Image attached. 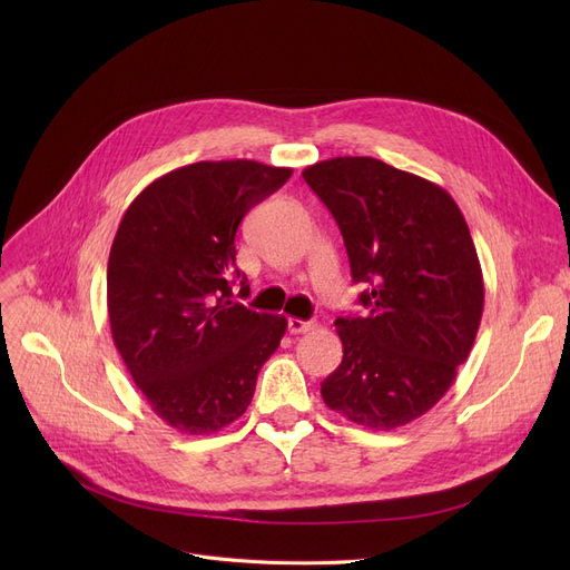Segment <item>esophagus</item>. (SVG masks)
I'll return each mask as SVG.
<instances>
[{"label": "esophagus", "instance_id": "34e87169", "mask_svg": "<svg viewBox=\"0 0 570 570\" xmlns=\"http://www.w3.org/2000/svg\"><path fill=\"white\" fill-rule=\"evenodd\" d=\"M316 323L314 321H301V318H288V333L291 335H301L314 331Z\"/></svg>", "mask_w": 570, "mask_h": 570}]
</instances>
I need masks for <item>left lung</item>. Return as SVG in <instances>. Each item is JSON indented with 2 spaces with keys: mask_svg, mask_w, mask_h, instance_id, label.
Wrapping results in <instances>:
<instances>
[{
  "mask_svg": "<svg viewBox=\"0 0 570 570\" xmlns=\"http://www.w3.org/2000/svg\"><path fill=\"white\" fill-rule=\"evenodd\" d=\"M335 217L367 316H340L342 365L323 402L370 430L428 413L453 385L481 325L483 269L458 203L425 177L372 157L303 170Z\"/></svg>",
  "mask_w": 570,
  "mask_h": 570,
  "instance_id": "left-lung-1",
  "label": "left lung"
}]
</instances>
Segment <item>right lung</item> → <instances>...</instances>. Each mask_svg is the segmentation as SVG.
I'll return each mask as SVG.
<instances>
[{"mask_svg": "<svg viewBox=\"0 0 570 570\" xmlns=\"http://www.w3.org/2000/svg\"><path fill=\"white\" fill-rule=\"evenodd\" d=\"M291 168L198 161L147 185L119 222L108 258L112 342L166 425L213 434L243 415L286 318L233 301L247 293L235 233Z\"/></svg>", "mask_w": 570, "mask_h": 570, "instance_id": "add662e5", "label": "right lung"}]
</instances>
